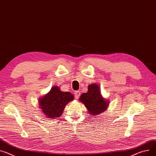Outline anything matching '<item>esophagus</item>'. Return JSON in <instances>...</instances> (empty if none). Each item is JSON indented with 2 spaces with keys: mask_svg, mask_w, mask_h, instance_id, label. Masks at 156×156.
Segmentation results:
<instances>
[{
  "mask_svg": "<svg viewBox=\"0 0 156 156\" xmlns=\"http://www.w3.org/2000/svg\"><path fill=\"white\" fill-rule=\"evenodd\" d=\"M80 94H81V92L79 90H77L75 92L74 94H75V97L76 99H78L79 98V96L80 95Z\"/></svg>",
  "mask_w": 156,
  "mask_h": 156,
  "instance_id": "obj_1",
  "label": "esophagus"
}]
</instances>
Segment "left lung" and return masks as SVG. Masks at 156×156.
I'll list each match as a JSON object with an SVG mask.
<instances>
[{
    "mask_svg": "<svg viewBox=\"0 0 156 156\" xmlns=\"http://www.w3.org/2000/svg\"><path fill=\"white\" fill-rule=\"evenodd\" d=\"M79 100L84 104L87 112L93 116L106 111L110 103L102 97L100 87L95 83L89 85L87 92L82 94Z\"/></svg>",
    "mask_w": 156,
    "mask_h": 156,
    "instance_id": "obj_1",
    "label": "left lung"
}]
</instances>
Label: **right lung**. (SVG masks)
<instances>
[{"mask_svg":"<svg viewBox=\"0 0 156 156\" xmlns=\"http://www.w3.org/2000/svg\"><path fill=\"white\" fill-rule=\"evenodd\" d=\"M74 95L69 92H63L58 86H53L51 90L39 99L41 112L49 119L62 115L66 105L73 101Z\"/></svg>","mask_w":156,"mask_h":156,"instance_id":"add662e5","label":"right lung"}]
</instances>
